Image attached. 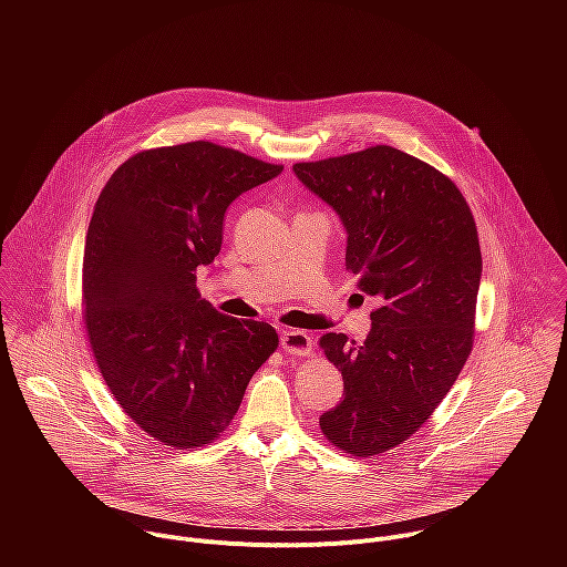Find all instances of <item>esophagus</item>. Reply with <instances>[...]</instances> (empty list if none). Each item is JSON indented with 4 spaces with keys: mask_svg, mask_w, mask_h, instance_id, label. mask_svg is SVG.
Returning a JSON list of instances; mask_svg holds the SVG:
<instances>
[{
    "mask_svg": "<svg viewBox=\"0 0 567 567\" xmlns=\"http://www.w3.org/2000/svg\"><path fill=\"white\" fill-rule=\"evenodd\" d=\"M280 346L285 352L289 354H298V357H305V354H311V348H313V341L307 332H300V330H285L280 334Z\"/></svg>",
    "mask_w": 567,
    "mask_h": 567,
    "instance_id": "1",
    "label": "esophagus"
}]
</instances>
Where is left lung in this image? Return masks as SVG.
Masks as SVG:
<instances>
[{
    "mask_svg": "<svg viewBox=\"0 0 567 567\" xmlns=\"http://www.w3.org/2000/svg\"><path fill=\"white\" fill-rule=\"evenodd\" d=\"M293 175L341 219L346 269L377 296L363 343L326 334L343 399L320 431L357 457L409 440L455 383L473 346L482 256L455 184L390 145L296 164Z\"/></svg>",
    "mask_w": 567,
    "mask_h": 567,
    "instance_id": "left-lung-1",
    "label": "left lung"
}]
</instances>
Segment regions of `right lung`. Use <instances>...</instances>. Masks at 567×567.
Wrapping results in <instances>:
<instances>
[{"label":"right lung","mask_w":567,"mask_h":567,"mask_svg":"<svg viewBox=\"0 0 567 567\" xmlns=\"http://www.w3.org/2000/svg\"><path fill=\"white\" fill-rule=\"evenodd\" d=\"M280 173L193 141L134 154L96 202L83 260L90 343L127 417L168 446L217 437L278 348L269 322L202 300L195 271L217 258L228 206Z\"/></svg>","instance_id":"obj_1"}]
</instances>
